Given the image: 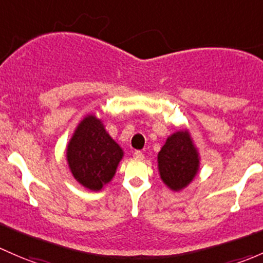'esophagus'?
I'll return each instance as SVG.
<instances>
[{"mask_svg": "<svg viewBox=\"0 0 263 263\" xmlns=\"http://www.w3.org/2000/svg\"><path fill=\"white\" fill-rule=\"evenodd\" d=\"M134 157L136 160H143V154L141 151H135L134 153Z\"/></svg>", "mask_w": 263, "mask_h": 263, "instance_id": "34e87169", "label": "esophagus"}]
</instances>
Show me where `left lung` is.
Returning a JSON list of instances; mask_svg holds the SVG:
<instances>
[{
    "instance_id": "left-lung-1",
    "label": "left lung",
    "mask_w": 263,
    "mask_h": 263,
    "mask_svg": "<svg viewBox=\"0 0 263 263\" xmlns=\"http://www.w3.org/2000/svg\"><path fill=\"white\" fill-rule=\"evenodd\" d=\"M161 180L174 192H180L192 182L199 170V154L186 129L167 137L157 155Z\"/></svg>"
}]
</instances>
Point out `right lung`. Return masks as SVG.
<instances>
[{"label":"right lung","mask_w":263,"mask_h":263,"mask_svg":"<svg viewBox=\"0 0 263 263\" xmlns=\"http://www.w3.org/2000/svg\"><path fill=\"white\" fill-rule=\"evenodd\" d=\"M122 157L123 150L95 115L83 118L66 147L74 179L93 192H99L112 180Z\"/></svg>","instance_id":"add662e5"}]
</instances>
